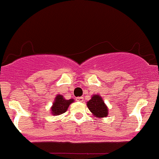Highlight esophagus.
I'll use <instances>...</instances> for the list:
<instances>
[{"mask_svg": "<svg viewBox=\"0 0 159 159\" xmlns=\"http://www.w3.org/2000/svg\"><path fill=\"white\" fill-rule=\"evenodd\" d=\"M76 101L77 102H82L83 101H84V98H83L82 97H78L76 98Z\"/></svg>", "mask_w": 159, "mask_h": 159, "instance_id": "obj_1", "label": "esophagus"}]
</instances>
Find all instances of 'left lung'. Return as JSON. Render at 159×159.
<instances>
[{
    "label": "left lung",
    "mask_w": 159,
    "mask_h": 159,
    "mask_svg": "<svg viewBox=\"0 0 159 159\" xmlns=\"http://www.w3.org/2000/svg\"><path fill=\"white\" fill-rule=\"evenodd\" d=\"M87 106L90 111L97 118H105L108 116V107L105 104L102 98L98 94L92 96L91 100L87 102Z\"/></svg>",
    "instance_id": "obj_1"
}]
</instances>
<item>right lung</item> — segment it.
<instances>
[{
	"instance_id": "1",
	"label": "right lung",
	"mask_w": 159,
	"mask_h": 159,
	"mask_svg": "<svg viewBox=\"0 0 159 159\" xmlns=\"http://www.w3.org/2000/svg\"><path fill=\"white\" fill-rule=\"evenodd\" d=\"M74 102V99H69L66 100L63 95L61 94H57L56 96L54 102L53 103L52 107L51 108V114L53 115H59L65 113L68 110V107L71 103Z\"/></svg>"
}]
</instances>
